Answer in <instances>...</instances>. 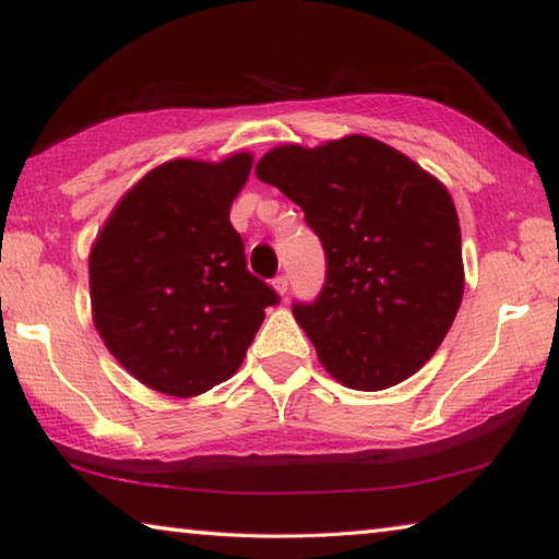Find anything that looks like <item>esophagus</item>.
Returning <instances> with one entry per match:
<instances>
[{
	"mask_svg": "<svg viewBox=\"0 0 559 559\" xmlns=\"http://www.w3.org/2000/svg\"><path fill=\"white\" fill-rule=\"evenodd\" d=\"M273 288H276L278 296H286V293H288V276H278L276 281H273Z\"/></svg>",
	"mask_w": 559,
	"mask_h": 559,
	"instance_id": "1",
	"label": "esophagus"
}]
</instances>
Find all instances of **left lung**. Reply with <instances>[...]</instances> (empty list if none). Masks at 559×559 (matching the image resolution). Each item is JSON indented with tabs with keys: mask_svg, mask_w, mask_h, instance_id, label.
Returning a JSON list of instances; mask_svg holds the SVG:
<instances>
[{
	"mask_svg": "<svg viewBox=\"0 0 559 559\" xmlns=\"http://www.w3.org/2000/svg\"><path fill=\"white\" fill-rule=\"evenodd\" d=\"M257 177L296 202L325 249L316 302L293 316L320 365L349 390L377 392L419 372L463 298L461 226L449 189L367 135L278 145Z\"/></svg>",
	"mask_w": 559,
	"mask_h": 559,
	"instance_id": "left-lung-1",
	"label": "left lung"
}]
</instances>
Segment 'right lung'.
Here are the masks:
<instances>
[{"label": "right lung", "mask_w": 559, "mask_h": 559, "mask_svg": "<svg viewBox=\"0 0 559 559\" xmlns=\"http://www.w3.org/2000/svg\"><path fill=\"white\" fill-rule=\"evenodd\" d=\"M251 153L169 159L132 185L91 246V310L103 343L150 390L197 396L239 370L276 306L246 269L229 210Z\"/></svg>", "instance_id": "obj_1"}]
</instances>
